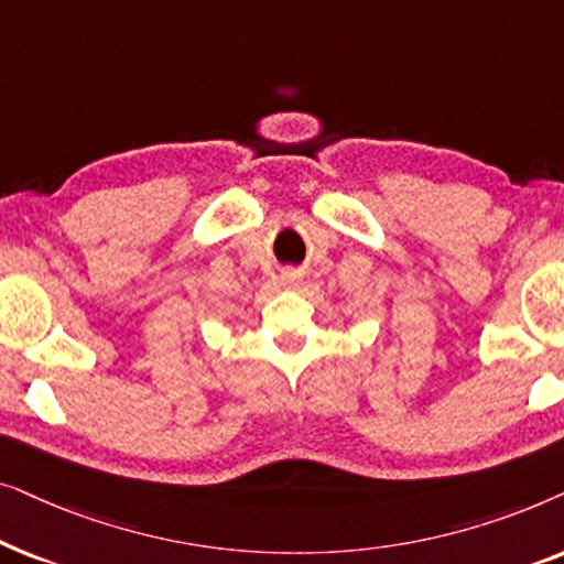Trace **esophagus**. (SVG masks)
<instances>
[{
  "instance_id": "obj_1",
  "label": "esophagus",
  "mask_w": 564,
  "mask_h": 564,
  "mask_svg": "<svg viewBox=\"0 0 564 564\" xmlns=\"http://www.w3.org/2000/svg\"><path fill=\"white\" fill-rule=\"evenodd\" d=\"M297 280H300L297 269H290V272H284V276H282V282L290 284V288H292V284H297Z\"/></svg>"
}]
</instances>
